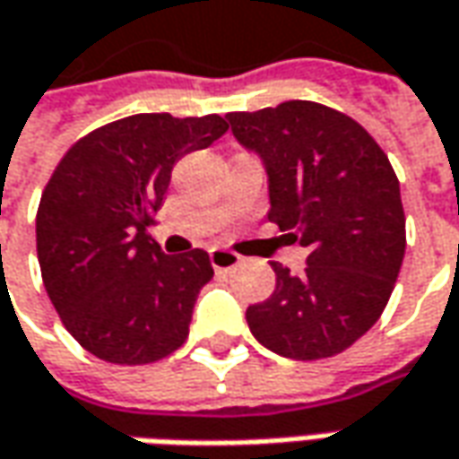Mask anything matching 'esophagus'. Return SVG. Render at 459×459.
<instances>
[{
  "label": "esophagus",
  "mask_w": 459,
  "mask_h": 459,
  "mask_svg": "<svg viewBox=\"0 0 459 459\" xmlns=\"http://www.w3.org/2000/svg\"><path fill=\"white\" fill-rule=\"evenodd\" d=\"M209 260H212V268H214V271H232V268H238L239 263H242V257H239L238 253L221 250V247L209 250Z\"/></svg>",
  "instance_id": "obj_1"
}]
</instances>
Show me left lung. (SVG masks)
<instances>
[{"instance_id":"1","label":"left lung","mask_w":459,"mask_h":459,"mask_svg":"<svg viewBox=\"0 0 459 459\" xmlns=\"http://www.w3.org/2000/svg\"><path fill=\"white\" fill-rule=\"evenodd\" d=\"M242 148L268 173V220L307 247V268L281 263L275 291L247 307L257 342L291 360L332 358L376 325L406 253V217L388 155L352 117L316 101L230 112Z\"/></svg>"}]
</instances>
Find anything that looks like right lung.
<instances>
[{
  "label": "right lung",
  "mask_w": 459,
  "mask_h": 459,
  "mask_svg": "<svg viewBox=\"0 0 459 459\" xmlns=\"http://www.w3.org/2000/svg\"><path fill=\"white\" fill-rule=\"evenodd\" d=\"M230 130L220 115H133L99 127L61 158L38 206L45 291L71 337L115 365H145L188 337L209 255H166L148 235L186 152Z\"/></svg>",
  "instance_id": "right-lung-1"
}]
</instances>
